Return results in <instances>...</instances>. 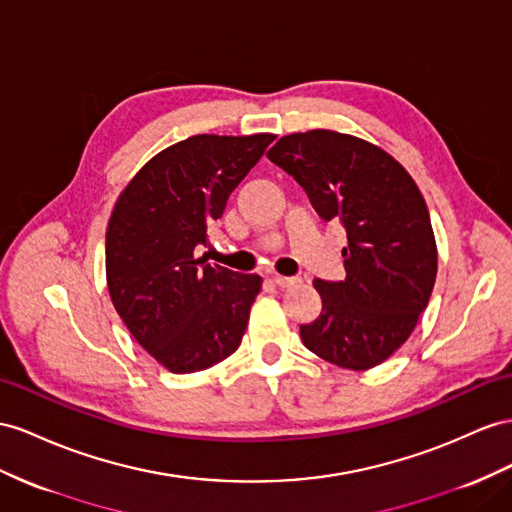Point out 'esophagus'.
Instances as JSON below:
<instances>
[{
    "mask_svg": "<svg viewBox=\"0 0 512 512\" xmlns=\"http://www.w3.org/2000/svg\"><path fill=\"white\" fill-rule=\"evenodd\" d=\"M270 281H272L274 285H279V287H294V285H298L303 279H300V277H281V274H272Z\"/></svg>",
    "mask_w": 512,
    "mask_h": 512,
    "instance_id": "34e87169",
    "label": "esophagus"
}]
</instances>
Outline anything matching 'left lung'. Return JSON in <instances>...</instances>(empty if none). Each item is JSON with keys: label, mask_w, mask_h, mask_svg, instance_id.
I'll use <instances>...</instances> for the list:
<instances>
[{"label": "left lung", "mask_w": 512, "mask_h": 512, "mask_svg": "<svg viewBox=\"0 0 512 512\" xmlns=\"http://www.w3.org/2000/svg\"><path fill=\"white\" fill-rule=\"evenodd\" d=\"M268 160L292 175L322 220L346 229L344 281L316 279L320 316L303 344L346 370H370L396 352L428 305L437 244L413 177L376 144L311 129L283 136Z\"/></svg>", "instance_id": "left-lung-1"}]
</instances>
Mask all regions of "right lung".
I'll use <instances>...</instances> for the list:
<instances>
[{
    "instance_id": "obj_1",
    "label": "right lung",
    "mask_w": 512,
    "mask_h": 512,
    "mask_svg": "<svg viewBox=\"0 0 512 512\" xmlns=\"http://www.w3.org/2000/svg\"><path fill=\"white\" fill-rule=\"evenodd\" d=\"M272 134H201L157 153L127 183L106 233L112 305L173 374L212 368L238 350L261 277L199 257L209 225L264 155Z\"/></svg>"
}]
</instances>
